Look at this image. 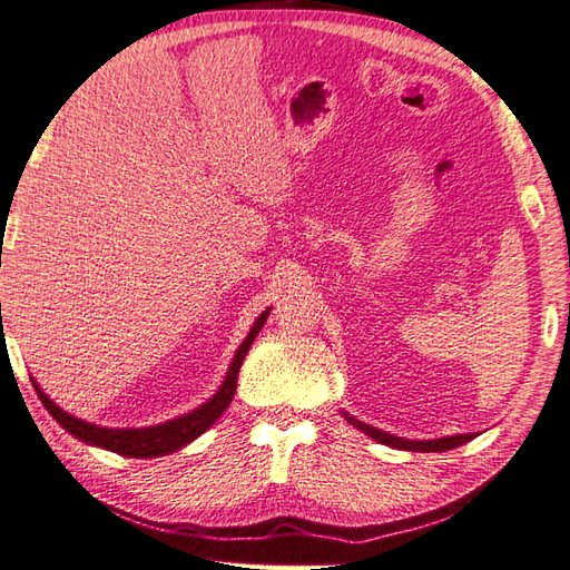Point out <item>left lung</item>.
I'll return each instance as SVG.
<instances>
[{
    "label": "left lung",
    "mask_w": 570,
    "mask_h": 570,
    "mask_svg": "<svg viewBox=\"0 0 570 570\" xmlns=\"http://www.w3.org/2000/svg\"><path fill=\"white\" fill-rule=\"evenodd\" d=\"M344 419L352 424L354 429L363 431L368 438H373V441L383 443V445H390V448H397V450H412V452H443V450H452L458 445H464L466 441H472L474 433H458V435H443V438H433V441H410V438H400V435H392L387 431H381L375 426H368L363 424V421L354 419L352 414L342 412Z\"/></svg>",
    "instance_id": "left-lung-1"
}]
</instances>
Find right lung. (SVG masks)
<instances>
[{
    "label": "right lung",
    "instance_id": "right-lung-1",
    "mask_svg": "<svg viewBox=\"0 0 570 570\" xmlns=\"http://www.w3.org/2000/svg\"><path fill=\"white\" fill-rule=\"evenodd\" d=\"M269 311H262V315L255 320V325L247 332V337L243 340V344L236 348V356H233L230 366L226 371V377L222 387H218L214 395L199 404L197 410L187 412L183 416H175L170 421H164V424H156V426H144V429H108V426H98L91 424V421H83L71 416L69 412H65L62 406H57L46 392L40 390V385L33 381V387L38 392L40 402L46 404V410L52 414V419L60 424L67 433H71L75 438H79L81 443L86 445H96V448H104L110 452H118V455L125 458H160V455H168V452H175L185 448L187 443H193L195 438H199L204 431L214 426V421L226 412V406L230 404L233 395H236V383H238V371L245 361L247 348L253 346L255 337L259 334L262 325L267 323ZM0 317H2V305H0ZM2 323V320H0ZM4 330V327H2Z\"/></svg>",
    "mask_w": 570,
    "mask_h": 570
}]
</instances>
